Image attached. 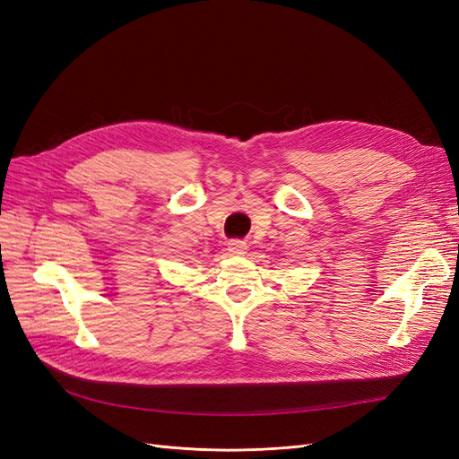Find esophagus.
Segmentation results:
<instances>
[{
	"instance_id": "obj_1",
	"label": "esophagus",
	"mask_w": 459,
	"mask_h": 459,
	"mask_svg": "<svg viewBox=\"0 0 459 459\" xmlns=\"http://www.w3.org/2000/svg\"><path fill=\"white\" fill-rule=\"evenodd\" d=\"M228 251H230L231 255L241 256V255L247 253V243L241 241V239H231V241L228 243Z\"/></svg>"
}]
</instances>
